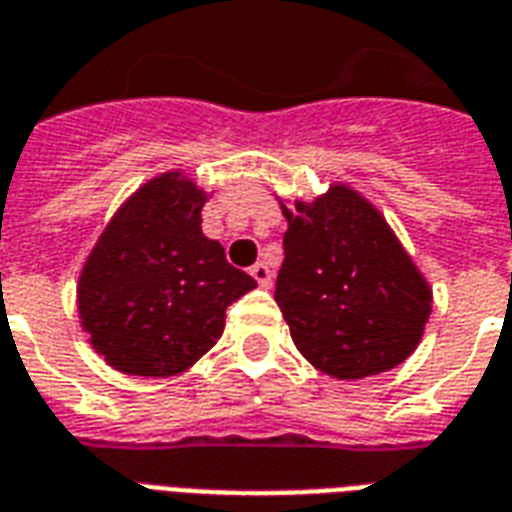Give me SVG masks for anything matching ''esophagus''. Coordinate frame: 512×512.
Wrapping results in <instances>:
<instances>
[{"instance_id": "obj_1", "label": "esophagus", "mask_w": 512, "mask_h": 512, "mask_svg": "<svg viewBox=\"0 0 512 512\" xmlns=\"http://www.w3.org/2000/svg\"><path fill=\"white\" fill-rule=\"evenodd\" d=\"M249 274L255 276L257 285H263V287L271 285V279H274V274H271V268H268L266 263H255V266L249 268Z\"/></svg>"}]
</instances>
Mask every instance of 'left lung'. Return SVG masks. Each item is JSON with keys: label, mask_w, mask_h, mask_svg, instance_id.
Listing matches in <instances>:
<instances>
[{"label": "left lung", "mask_w": 512, "mask_h": 512, "mask_svg": "<svg viewBox=\"0 0 512 512\" xmlns=\"http://www.w3.org/2000/svg\"><path fill=\"white\" fill-rule=\"evenodd\" d=\"M285 263L276 304L306 361L361 380L407 361L431 314V287L385 217L344 184L282 206Z\"/></svg>", "instance_id": "left-lung-1"}]
</instances>
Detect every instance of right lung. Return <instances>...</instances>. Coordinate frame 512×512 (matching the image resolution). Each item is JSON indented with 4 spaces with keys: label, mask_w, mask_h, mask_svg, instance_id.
<instances>
[{
    "label": "right lung",
    "mask_w": 512,
    "mask_h": 512,
    "mask_svg": "<svg viewBox=\"0 0 512 512\" xmlns=\"http://www.w3.org/2000/svg\"><path fill=\"white\" fill-rule=\"evenodd\" d=\"M206 192L162 173L113 214L78 279V312L105 363L138 377L187 372L257 282L203 236Z\"/></svg>",
    "instance_id": "add662e5"
}]
</instances>
